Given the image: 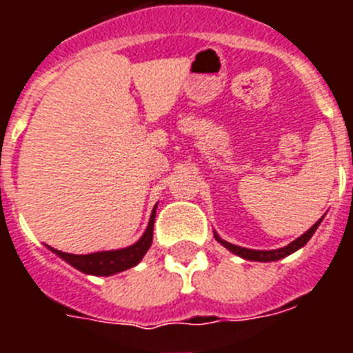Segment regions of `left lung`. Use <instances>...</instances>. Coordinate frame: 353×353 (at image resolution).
<instances>
[{
    "label": "left lung",
    "mask_w": 353,
    "mask_h": 353,
    "mask_svg": "<svg viewBox=\"0 0 353 353\" xmlns=\"http://www.w3.org/2000/svg\"><path fill=\"white\" fill-rule=\"evenodd\" d=\"M320 223H322V219H318V223H314L313 226L307 230V232L304 233V235H301L299 239H295L292 242V244L285 245V248H279V249H272V251H256V249H245V248H240V245H235V244H230V242H226V240L221 239L217 233H214L215 240L217 242H221V244L224 245V248L228 249V251H232L233 254H236V256L244 258V260H251V261H276V260H281V258L288 256V254H292V252H295L297 249L304 248L305 244H307V240L313 236V233L316 232V228L320 226Z\"/></svg>",
    "instance_id": "left-lung-1"
}]
</instances>
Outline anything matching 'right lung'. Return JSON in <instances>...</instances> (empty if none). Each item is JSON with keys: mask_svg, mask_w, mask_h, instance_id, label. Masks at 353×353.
<instances>
[{"mask_svg": "<svg viewBox=\"0 0 353 353\" xmlns=\"http://www.w3.org/2000/svg\"><path fill=\"white\" fill-rule=\"evenodd\" d=\"M157 208V205H155ZM155 208L150 215V223L146 226L145 233L136 244L129 245V248L117 249V251H101L92 252V254H70V252L58 251V249H51L58 256L63 258L68 265H72L74 269L81 270L84 274H92V276H113V274L123 272V270L130 269L134 265H138L146 254V251L152 245V239H154V223H155Z\"/></svg>", "mask_w": 353, "mask_h": 353, "instance_id": "obj_1", "label": "right lung"}]
</instances>
